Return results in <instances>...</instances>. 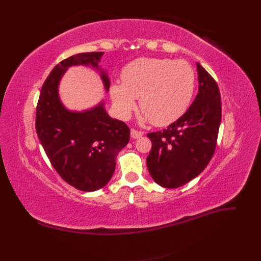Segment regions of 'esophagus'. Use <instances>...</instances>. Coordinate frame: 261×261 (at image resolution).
Masks as SVG:
<instances>
[{"mask_svg": "<svg viewBox=\"0 0 261 261\" xmlns=\"http://www.w3.org/2000/svg\"><path fill=\"white\" fill-rule=\"evenodd\" d=\"M143 135H144L143 133L138 132V130H136V129H132V130H130V137H132L133 139L140 138V137H143Z\"/></svg>", "mask_w": 261, "mask_h": 261, "instance_id": "obj_1", "label": "esophagus"}]
</instances>
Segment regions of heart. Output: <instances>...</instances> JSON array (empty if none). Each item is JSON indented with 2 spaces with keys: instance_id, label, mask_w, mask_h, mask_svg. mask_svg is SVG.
I'll list each match as a JSON object with an SVG mask.
<instances>
[{
  "instance_id": "b5f03b06",
  "label": "heart",
  "mask_w": 261,
  "mask_h": 261,
  "mask_svg": "<svg viewBox=\"0 0 261 261\" xmlns=\"http://www.w3.org/2000/svg\"><path fill=\"white\" fill-rule=\"evenodd\" d=\"M194 90L195 72L186 61L143 58L123 69L122 84H113L110 96L122 118L129 116L139 99L144 120L164 126L186 112Z\"/></svg>"
}]
</instances>
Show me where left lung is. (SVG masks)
I'll return each mask as SVG.
<instances>
[{
	"instance_id": "1",
	"label": "left lung",
	"mask_w": 261,
	"mask_h": 261,
	"mask_svg": "<svg viewBox=\"0 0 261 261\" xmlns=\"http://www.w3.org/2000/svg\"><path fill=\"white\" fill-rule=\"evenodd\" d=\"M199 88L189 109L167 129L149 133L147 167L156 184L177 188L207 167L215 153L221 123V97L211 75L197 63Z\"/></svg>"
}]
</instances>
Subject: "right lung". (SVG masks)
<instances>
[{"mask_svg":"<svg viewBox=\"0 0 261 261\" xmlns=\"http://www.w3.org/2000/svg\"><path fill=\"white\" fill-rule=\"evenodd\" d=\"M102 55L80 53L59 63L42 86L36 112L37 135L53 168L66 183L83 192L98 191L109 183L116 156L129 141L128 126L108 114L103 100L84 111H72L60 98L61 80L72 66L98 70L109 91V76L99 66Z\"/></svg>","mask_w":261,"mask_h":261,"instance_id":"obj_1","label":"right lung"}]
</instances>
